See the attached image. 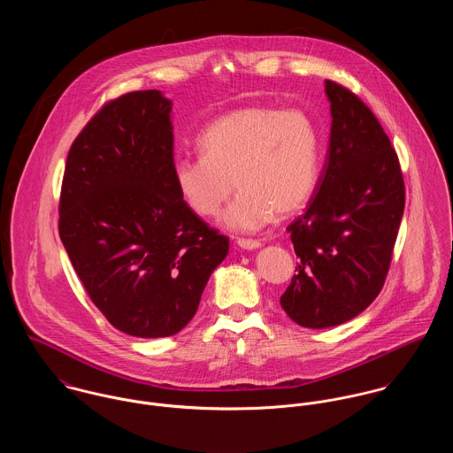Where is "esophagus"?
Segmentation results:
<instances>
[{
    "label": "esophagus",
    "instance_id": "obj_1",
    "mask_svg": "<svg viewBox=\"0 0 453 453\" xmlns=\"http://www.w3.org/2000/svg\"><path fill=\"white\" fill-rule=\"evenodd\" d=\"M236 243H238V247L243 249V250H255V249H260V247H262L260 242H257V240H247V238H238Z\"/></svg>",
    "mask_w": 453,
    "mask_h": 453
}]
</instances>
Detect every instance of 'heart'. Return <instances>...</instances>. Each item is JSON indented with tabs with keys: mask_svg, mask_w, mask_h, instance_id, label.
Returning a JSON list of instances; mask_svg holds the SVG:
<instances>
[{
	"mask_svg": "<svg viewBox=\"0 0 453 453\" xmlns=\"http://www.w3.org/2000/svg\"><path fill=\"white\" fill-rule=\"evenodd\" d=\"M202 157L173 163V186L200 217H213L231 196L222 222L229 229L257 231L276 213L287 217L311 198L319 166L318 130L301 107L247 105L203 130Z\"/></svg>",
	"mask_w": 453,
	"mask_h": 453,
	"instance_id": "heart-1",
	"label": "heart"
}]
</instances>
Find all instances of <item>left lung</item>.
Masks as SVG:
<instances>
[{
    "instance_id": "8db88e82",
    "label": "left lung",
    "mask_w": 453,
    "mask_h": 453,
    "mask_svg": "<svg viewBox=\"0 0 453 453\" xmlns=\"http://www.w3.org/2000/svg\"><path fill=\"white\" fill-rule=\"evenodd\" d=\"M325 94L330 146L316 195L287 227L299 265L280 299L305 328L342 325L375 301L404 210L400 161L375 114L335 81Z\"/></svg>"
}]
</instances>
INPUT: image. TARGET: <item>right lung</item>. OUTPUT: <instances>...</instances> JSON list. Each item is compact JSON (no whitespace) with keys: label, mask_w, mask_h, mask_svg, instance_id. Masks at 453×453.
I'll return each instance as SVG.
<instances>
[{"label":"right lung","mask_w":453,"mask_h":453,"mask_svg":"<svg viewBox=\"0 0 453 453\" xmlns=\"http://www.w3.org/2000/svg\"><path fill=\"white\" fill-rule=\"evenodd\" d=\"M172 101L159 90L107 102L73 142L58 234L87 294L123 334H179L196 314L229 238L173 186Z\"/></svg>","instance_id":"right-lung-1"}]
</instances>
